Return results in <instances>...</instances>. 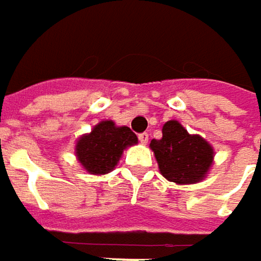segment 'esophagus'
<instances>
[{"instance_id":"obj_1","label":"esophagus","mask_w":261,"mask_h":261,"mask_svg":"<svg viewBox=\"0 0 261 261\" xmlns=\"http://www.w3.org/2000/svg\"><path fill=\"white\" fill-rule=\"evenodd\" d=\"M148 139H149L148 133H142V134H139V140H140V143H142V145H146V143H148Z\"/></svg>"}]
</instances>
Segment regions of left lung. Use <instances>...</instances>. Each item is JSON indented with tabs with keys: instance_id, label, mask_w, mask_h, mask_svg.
<instances>
[{
	"instance_id": "1",
	"label": "left lung",
	"mask_w": 261,
	"mask_h": 261,
	"mask_svg": "<svg viewBox=\"0 0 261 261\" xmlns=\"http://www.w3.org/2000/svg\"><path fill=\"white\" fill-rule=\"evenodd\" d=\"M162 133L160 140L152 139L149 143L160 174L180 186L202 181L215 160L213 146L199 134H190L175 119L168 121Z\"/></svg>"
}]
</instances>
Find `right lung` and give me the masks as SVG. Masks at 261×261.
<instances>
[{"label": "right lung", "mask_w": 261, "mask_h": 261, "mask_svg": "<svg viewBox=\"0 0 261 261\" xmlns=\"http://www.w3.org/2000/svg\"><path fill=\"white\" fill-rule=\"evenodd\" d=\"M137 142V136L128 127L106 119L77 139L75 157L86 172L104 175L116 168L124 151Z\"/></svg>", "instance_id": "add662e5"}]
</instances>
